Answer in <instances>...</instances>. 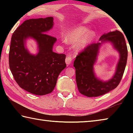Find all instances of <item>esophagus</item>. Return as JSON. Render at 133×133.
Wrapping results in <instances>:
<instances>
[{
  "label": "esophagus",
  "mask_w": 133,
  "mask_h": 133,
  "mask_svg": "<svg viewBox=\"0 0 133 133\" xmlns=\"http://www.w3.org/2000/svg\"><path fill=\"white\" fill-rule=\"evenodd\" d=\"M65 61H66V63L67 65H70L72 61H73V58H72L70 56H67Z\"/></svg>",
  "instance_id": "1"
}]
</instances>
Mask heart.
Instances as JSON below:
<instances>
[{"instance_id": "obj_1", "label": "heart", "mask_w": 133, "mask_h": 133, "mask_svg": "<svg viewBox=\"0 0 133 133\" xmlns=\"http://www.w3.org/2000/svg\"><path fill=\"white\" fill-rule=\"evenodd\" d=\"M95 33L84 26L77 27L69 30L65 36V41L76 45L78 50L84 49L95 37Z\"/></svg>"}]
</instances>
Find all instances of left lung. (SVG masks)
Returning <instances> with one entry per match:
<instances>
[{"instance_id":"left-lung-1","label":"left lung","mask_w":133,"mask_h":133,"mask_svg":"<svg viewBox=\"0 0 133 133\" xmlns=\"http://www.w3.org/2000/svg\"><path fill=\"white\" fill-rule=\"evenodd\" d=\"M101 42L92 43L77 56L73 66L76 69V80L78 91L83 95L92 97L103 95L116 89L120 83L127 64L128 51L122 33L116 30L102 35ZM110 42L117 51L120 58L115 73L110 79L103 81L95 75L94 65L97 59L99 49L104 42Z\"/></svg>"}]
</instances>
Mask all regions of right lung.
<instances>
[{
    "label": "right lung",
    "mask_w": 133,
    "mask_h": 133,
    "mask_svg": "<svg viewBox=\"0 0 133 133\" xmlns=\"http://www.w3.org/2000/svg\"><path fill=\"white\" fill-rule=\"evenodd\" d=\"M53 17L26 20L17 28L11 39L9 67L18 85L35 95L51 93L58 75L66 67V55L53 51L57 39L46 34L53 28ZM34 39L38 53L32 55L25 48V41Z\"/></svg>",
    "instance_id": "obj_1"
}]
</instances>
